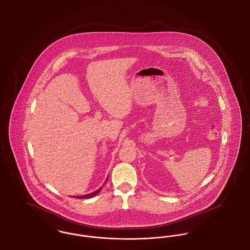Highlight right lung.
Returning <instances> with one entry per match:
<instances>
[{
  "label": "right lung",
  "mask_w": 250,
  "mask_h": 250,
  "mask_svg": "<svg viewBox=\"0 0 250 250\" xmlns=\"http://www.w3.org/2000/svg\"><path fill=\"white\" fill-rule=\"evenodd\" d=\"M107 180H106V182H107ZM106 182H105V183H106ZM104 185H105V184H104ZM101 188H100L98 190L95 191V192H92V193L87 194V195H83V196H78V199H89V198H92V197L95 196L96 194H98V193H99V191L101 190Z\"/></svg>",
  "instance_id": "right-lung-1"
}]
</instances>
